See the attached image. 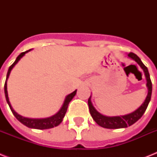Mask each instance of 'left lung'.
<instances>
[{
    "mask_svg": "<svg viewBox=\"0 0 157 157\" xmlns=\"http://www.w3.org/2000/svg\"><path fill=\"white\" fill-rule=\"evenodd\" d=\"M128 57L132 59L133 60L139 64V67L143 69L144 72L145 77L147 80V95L145 100L143 103V104L140 107L131 113L124 115V116H116V117H107L104 115L101 114L95 109V107H94L91 102V95L88 99L89 108H90V112L91 117H93L94 121L100 125L101 127L107 128V129H121V128H126L128 126H130L135 122L138 121L144 113L146 111L147 107L148 106V103L151 100V91H152V85H151V79H150V75H149L148 70L141 59L137 56L136 54L134 53H129L128 54Z\"/></svg>",
    "mask_w": 157,
    "mask_h": 157,
    "instance_id": "1",
    "label": "left lung"
}]
</instances>
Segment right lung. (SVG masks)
<instances>
[{
  "label": "right lung",
  "mask_w": 157,
  "mask_h": 157,
  "mask_svg": "<svg viewBox=\"0 0 157 157\" xmlns=\"http://www.w3.org/2000/svg\"><path fill=\"white\" fill-rule=\"evenodd\" d=\"M30 50H27L25 52L21 53V54L17 57V59H16V60L14 61V63L9 67L8 72H7V76H6V83H5V86H4V88H5V95H6V102H7V103H8L9 106H10V108L12 113H13V116L17 118V120L19 121L22 124H23L24 125L28 127V128L37 129H51V128L58 126V125L63 121V119L64 116L66 114L67 110V107H68L69 103L71 102L74 96L76 95V90L75 91H73L72 93L66 96V98L64 99V102L63 103V105H62L61 108L59 109V111L57 112L56 114L53 115L51 117H46V118H40V119H39V118H28V117H22L21 115L18 114V113L13 109V107H12L10 103V100H9L8 91H7V80H8L9 76H10L11 70L13 69V67L18 63V62L25 55V54L29 52Z\"/></svg>",
  "instance_id": "add662e5"
}]
</instances>
